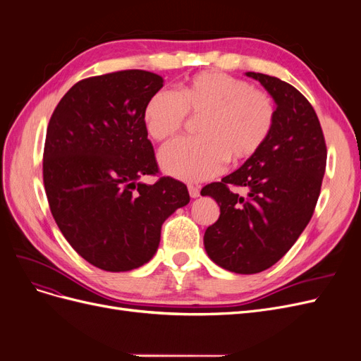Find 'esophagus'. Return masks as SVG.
<instances>
[{
  "label": "esophagus",
  "instance_id": "1",
  "mask_svg": "<svg viewBox=\"0 0 361 361\" xmlns=\"http://www.w3.org/2000/svg\"><path fill=\"white\" fill-rule=\"evenodd\" d=\"M188 191H190V195H191L192 199L199 197V195H200V187H197V185L190 183V185H188Z\"/></svg>",
  "mask_w": 361,
  "mask_h": 361
}]
</instances>
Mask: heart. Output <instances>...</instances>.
Instances as JSON below:
<instances>
[{"instance_id": "b5f03b06", "label": "heart", "mask_w": 361, "mask_h": 361, "mask_svg": "<svg viewBox=\"0 0 361 361\" xmlns=\"http://www.w3.org/2000/svg\"><path fill=\"white\" fill-rule=\"evenodd\" d=\"M188 113L203 117L197 138L174 140L159 152L162 169L183 180L214 178L227 159L239 164L267 145L276 125V104L268 92L223 72H202L179 92L162 89L145 108V125L157 141L176 135Z\"/></svg>"}]
</instances>
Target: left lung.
I'll return each mask as SVG.
<instances>
[{
  "instance_id": "8db88e82",
  "label": "left lung",
  "mask_w": 361,
  "mask_h": 361,
  "mask_svg": "<svg viewBox=\"0 0 361 361\" xmlns=\"http://www.w3.org/2000/svg\"><path fill=\"white\" fill-rule=\"evenodd\" d=\"M247 76L274 97V129L243 167L202 190L220 206V216L204 232L206 253L238 274L265 271L288 253L314 212L326 164L324 133L310 102L276 76Z\"/></svg>"
}]
</instances>
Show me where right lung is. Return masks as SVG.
I'll return each instance as SVG.
<instances>
[{
    "label": "right lung",
    "instance_id": "1",
    "mask_svg": "<svg viewBox=\"0 0 361 361\" xmlns=\"http://www.w3.org/2000/svg\"><path fill=\"white\" fill-rule=\"evenodd\" d=\"M164 80L129 69L76 82L54 110L43 149L51 214L72 248L104 271H130L157 253L161 226L190 202L187 185L162 176L145 108Z\"/></svg>",
    "mask_w": 361,
    "mask_h": 361
}]
</instances>
